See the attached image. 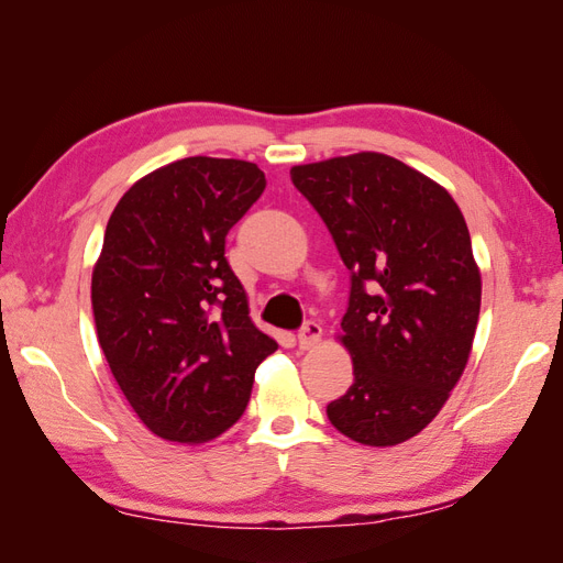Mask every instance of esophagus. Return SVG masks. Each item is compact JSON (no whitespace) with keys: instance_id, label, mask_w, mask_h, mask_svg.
Returning a JSON list of instances; mask_svg holds the SVG:
<instances>
[{"instance_id":"34e87169","label":"esophagus","mask_w":563,"mask_h":563,"mask_svg":"<svg viewBox=\"0 0 563 563\" xmlns=\"http://www.w3.org/2000/svg\"><path fill=\"white\" fill-rule=\"evenodd\" d=\"M321 338H323V328L316 323V321H307L305 325H301L299 333H297V342H299L301 350L316 347V344L321 342Z\"/></svg>"}]
</instances>
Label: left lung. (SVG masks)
<instances>
[{
    "label": "left lung",
    "instance_id": "8db88e82",
    "mask_svg": "<svg viewBox=\"0 0 563 563\" xmlns=\"http://www.w3.org/2000/svg\"><path fill=\"white\" fill-rule=\"evenodd\" d=\"M290 176L352 273L340 342L354 383L328 419L354 442H407L440 413L473 347L483 287L464 213L442 185L378 152Z\"/></svg>",
    "mask_w": 563,
    "mask_h": 563
}]
</instances>
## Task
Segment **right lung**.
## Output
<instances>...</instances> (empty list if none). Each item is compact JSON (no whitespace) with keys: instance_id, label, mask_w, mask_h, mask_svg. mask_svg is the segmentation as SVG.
<instances>
[{"instance_id":"add662e5","label":"right lung","mask_w":563,"mask_h":563,"mask_svg":"<svg viewBox=\"0 0 563 563\" xmlns=\"http://www.w3.org/2000/svg\"><path fill=\"white\" fill-rule=\"evenodd\" d=\"M264 187L252 162L187 156L140 178L107 223L92 271L97 340L128 405L168 442L225 432L278 350L225 262L228 230Z\"/></svg>"}]
</instances>
